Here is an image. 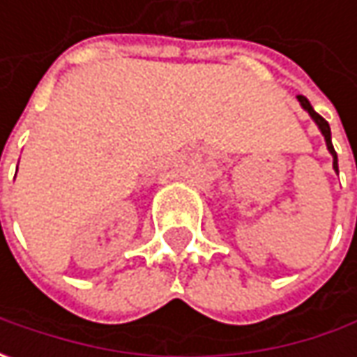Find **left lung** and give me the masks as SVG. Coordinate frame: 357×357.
<instances>
[{"mask_svg":"<svg viewBox=\"0 0 357 357\" xmlns=\"http://www.w3.org/2000/svg\"><path fill=\"white\" fill-rule=\"evenodd\" d=\"M298 101L302 103V107H304V109L310 113V117L316 121V125H318L320 130H322L324 139H326V144H328V151H330V153H332V157H334V169L337 171V155H336V151H334V144H332V132H330V125H328V121H326L324 117H320V115L312 109V105H310V101L304 97V95H298Z\"/></svg>","mask_w":357,"mask_h":357,"instance_id":"1","label":"left lung"}]
</instances>
